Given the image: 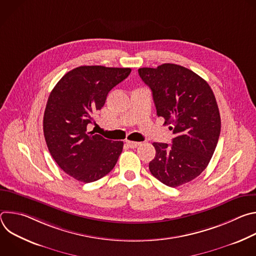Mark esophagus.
Returning <instances> with one entry per match:
<instances>
[{
	"instance_id": "esophagus-1",
	"label": "esophagus",
	"mask_w": 256,
	"mask_h": 256,
	"mask_svg": "<svg viewBox=\"0 0 256 256\" xmlns=\"http://www.w3.org/2000/svg\"><path fill=\"white\" fill-rule=\"evenodd\" d=\"M126 144L130 148H136L140 144V142H132V140H126Z\"/></svg>"
}]
</instances>
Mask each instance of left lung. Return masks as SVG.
<instances>
[{
  "label": "left lung",
  "mask_w": 256,
  "mask_h": 256,
  "mask_svg": "<svg viewBox=\"0 0 256 256\" xmlns=\"http://www.w3.org/2000/svg\"><path fill=\"white\" fill-rule=\"evenodd\" d=\"M138 75L152 90L157 116L175 136L172 144L153 142L156 155L149 169L167 186L188 184L206 168L220 136L212 90L194 72L175 64L140 68Z\"/></svg>",
  "instance_id": "obj_1"
}]
</instances>
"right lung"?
Instances as JSON below:
<instances>
[{
  "mask_svg": "<svg viewBox=\"0 0 256 256\" xmlns=\"http://www.w3.org/2000/svg\"><path fill=\"white\" fill-rule=\"evenodd\" d=\"M130 68L81 66L56 83L44 116V132L54 160L70 176L89 184L110 172L124 142L87 132L107 94L128 77Z\"/></svg>",
  "mask_w": 256,
  "mask_h": 256,
  "instance_id": "add662e5",
  "label": "right lung"
}]
</instances>
